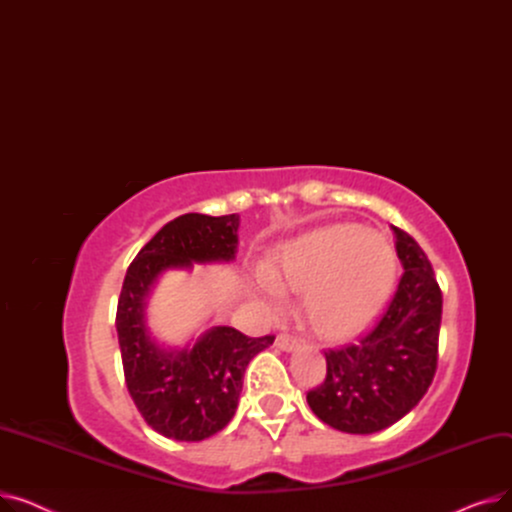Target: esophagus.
<instances>
[{
  "label": "esophagus",
  "mask_w": 512,
  "mask_h": 512,
  "mask_svg": "<svg viewBox=\"0 0 512 512\" xmlns=\"http://www.w3.org/2000/svg\"><path fill=\"white\" fill-rule=\"evenodd\" d=\"M276 346L280 348V351L290 353V351H294V348L299 346V340L294 338V336H290V334H278V338H276Z\"/></svg>",
  "instance_id": "34e87169"
}]
</instances>
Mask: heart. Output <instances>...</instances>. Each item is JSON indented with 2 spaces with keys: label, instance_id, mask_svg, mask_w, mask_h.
<instances>
[{
  "label": "heart",
  "instance_id": "1",
  "mask_svg": "<svg viewBox=\"0 0 512 512\" xmlns=\"http://www.w3.org/2000/svg\"><path fill=\"white\" fill-rule=\"evenodd\" d=\"M394 278V255L382 236L361 226H334L282 249L261 280L278 297L280 288L307 290L305 313L324 338H348L380 309Z\"/></svg>",
  "mask_w": 512,
  "mask_h": 512
}]
</instances>
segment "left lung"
I'll list each match as a JSON object with an SVG mask.
<instances>
[{"instance_id":"8db88e82","label":"left lung","mask_w":512,"mask_h":512,"mask_svg":"<svg viewBox=\"0 0 512 512\" xmlns=\"http://www.w3.org/2000/svg\"><path fill=\"white\" fill-rule=\"evenodd\" d=\"M402 272L390 303L355 342L326 351V378L307 392L311 411L346 434H373L405 417L438 367L442 290L419 242L394 228Z\"/></svg>"}]
</instances>
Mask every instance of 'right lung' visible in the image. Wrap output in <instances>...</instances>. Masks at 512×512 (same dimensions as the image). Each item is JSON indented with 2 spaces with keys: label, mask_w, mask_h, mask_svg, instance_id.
Wrapping results in <instances>:
<instances>
[{
  "label": "right lung",
  "mask_w": 512,
  "mask_h": 512,
  "mask_svg": "<svg viewBox=\"0 0 512 512\" xmlns=\"http://www.w3.org/2000/svg\"><path fill=\"white\" fill-rule=\"evenodd\" d=\"M236 232L238 213H184L132 259L120 290L116 328L126 388L147 425L172 440L199 442L224 429L234 417L249 361L276 338H249L220 326L193 348L164 351L147 336L143 307L153 280L168 267L234 259Z\"/></svg>",
  "instance_id": "obj_1"
}]
</instances>
